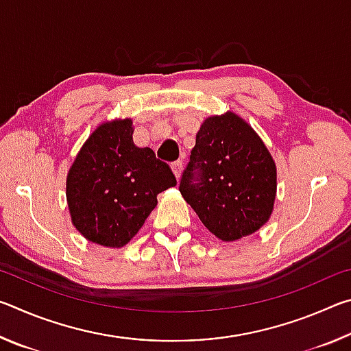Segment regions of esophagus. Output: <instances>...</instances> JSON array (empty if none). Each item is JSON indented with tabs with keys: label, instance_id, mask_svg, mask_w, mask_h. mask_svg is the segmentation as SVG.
<instances>
[{
	"label": "esophagus",
	"instance_id": "1",
	"mask_svg": "<svg viewBox=\"0 0 351 351\" xmlns=\"http://www.w3.org/2000/svg\"><path fill=\"white\" fill-rule=\"evenodd\" d=\"M171 170H173L176 180H180L181 171H182V162L181 161H175L173 164H171Z\"/></svg>",
	"mask_w": 351,
	"mask_h": 351
}]
</instances>
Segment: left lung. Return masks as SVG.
<instances>
[{
    "label": "left lung",
    "mask_w": 351,
    "mask_h": 351,
    "mask_svg": "<svg viewBox=\"0 0 351 351\" xmlns=\"http://www.w3.org/2000/svg\"><path fill=\"white\" fill-rule=\"evenodd\" d=\"M277 171L257 133L234 112L206 119L190 152L180 192L223 241L251 235L274 207Z\"/></svg>",
    "instance_id": "8db88e82"
}]
</instances>
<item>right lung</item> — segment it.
I'll return each instance as SVG.
<instances>
[{
    "mask_svg": "<svg viewBox=\"0 0 351 351\" xmlns=\"http://www.w3.org/2000/svg\"><path fill=\"white\" fill-rule=\"evenodd\" d=\"M176 186L169 164L133 142L130 119L100 125L82 147L66 180L75 229L93 243L122 247L138 234L158 203Z\"/></svg>",
    "mask_w": 351,
    "mask_h": 351,
    "instance_id": "right-lung-1",
    "label": "right lung"
}]
</instances>
